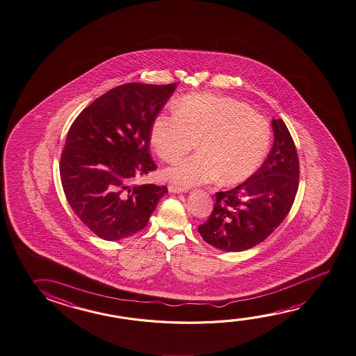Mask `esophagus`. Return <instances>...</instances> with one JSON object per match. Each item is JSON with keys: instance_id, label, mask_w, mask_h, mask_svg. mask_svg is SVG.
<instances>
[{"instance_id": "1", "label": "esophagus", "mask_w": 356, "mask_h": 356, "mask_svg": "<svg viewBox=\"0 0 356 356\" xmlns=\"http://www.w3.org/2000/svg\"><path fill=\"white\" fill-rule=\"evenodd\" d=\"M169 191L172 193H186L187 187L177 186V185H169Z\"/></svg>"}]
</instances>
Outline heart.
Instances as JSON below:
<instances>
[{
	"mask_svg": "<svg viewBox=\"0 0 356 356\" xmlns=\"http://www.w3.org/2000/svg\"><path fill=\"white\" fill-rule=\"evenodd\" d=\"M270 139L266 118L243 102L215 94L187 95L176 102V109L159 113L152 128V146L166 163L191 152L198 141L200 152L165 172L185 186L247 180L264 161Z\"/></svg>",
	"mask_w": 356,
	"mask_h": 356,
	"instance_id": "obj_1",
	"label": "heart"
}]
</instances>
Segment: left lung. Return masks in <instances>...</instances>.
Returning a JSON list of instances; mask_svg holds the SVG:
<instances>
[{
  "label": "left lung",
  "mask_w": 356,
  "mask_h": 356,
  "mask_svg": "<svg viewBox=\"0 0 356 356\" xmlns=\"http://www.w3.org/2000/svg\"><path fill=\"white\" fill-rule=\"evenodd\" d=\"M273 147L262 166L241 185L216 193L213 210L198 226L204 242L218 250H250L273 234L291 211L299 185V159L282 119L272 120Z\"/></svg>",
  "instance_id": "8db88e82"
}]
</instances>
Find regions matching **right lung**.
I'll use <instances>...</instances> for the list:
<instances>
[{
  "label": "right lung",
  "mask_w": 356,
  "mask_h": 356,
  "mask_svg": "<svg viewBox=\"0 0 356 356\" xmlns=\"http://www.w3.org/2000/svg\"><path fill=\"white\" fill-rule=\"evenodd\" d=\"M177 84L128 83L88 105L70 125L59 174L79 220L105 241L145 227L168 187L134 185L156 170L150 156L154 119Z\"/></svg>",
  "instance_id": "obj_1"
}]
</instances>
